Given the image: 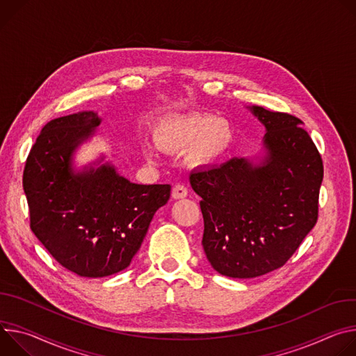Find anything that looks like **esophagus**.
<instances>
[{
  "label": "esophagus",
  "instance_id": "34e87169",
  "mask_svg": "<svg viewBox=\"0 0 356 356\" xmlns=\"http://www.w3.org/2000/svg\"><path fill=\"white\" fill-rule=\"evenodd\" d=\"M188 195V188L184 184H175L172 188V198L174 200H181L185 198Z\"/></svg>",
  "mask_w": 356,
  "mask_h": 356
}]
</instances>
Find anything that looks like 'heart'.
<instances>
[{"mask_svg": "<svg viewBox=\"0 0 356 356\" xmlns=\"http://www.w3.org/2000/svg\"><path fill=\"white\" fill-rule=\"evenodd\" d=\"M156 141L165 149L191 148V158L196 164H211L230 148L234 131L225 118L212 114L192 113L170 118L158 127ZM148 158L155 155L152 147L145 145Z\"/></svg>", "mask_w": 356, "mask_h": 356, "instance_id": "heart-1", "label": "heart"}]
</instances>
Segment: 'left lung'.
Listing matches in <instances>:
<instances>
[{
  "label": "left lung",
  "mask_w": 356,
  "mask_h": 356,
  "mask_svg": "<svg viewBox=\"0 0 356 356\" xmlns=\"http://www.w3.org/2000/svg\"><path fill=\"white\" fill-rule=\"evenodd\" d=\"M266 126L260 165L232 158L189 177L204 216L202 246L227 277L252 279L284 266L318 219L323 158L296 115L253 106Z\"/></svg>",
  "instance_id": "left-lung-1"
}]
</instances>
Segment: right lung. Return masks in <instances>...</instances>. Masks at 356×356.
<instances>
[{
  "instance_id": "right-lung-1",
  "label": "right lung",
  "mask_w": 356,
  "mask_h": 356,
  "mask_svg": "<svg viewBox=\"0 0 356 356\" xmlns=\"http://www.w3.org/2000/svg\"><path fill=\"white\" fill-rule=\"evenodd\" d=\"M99 124L93 111L51 120L28 154L22 178L38 241L62 267L93 279L131 263L171 193L170 184H133L111 165L74 174L72 152Z\"/></svg>"
}]
</instances>
